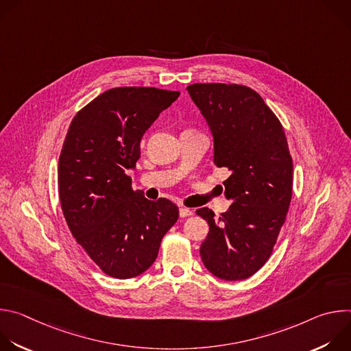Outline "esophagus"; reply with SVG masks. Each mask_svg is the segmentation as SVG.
<instances>
[{"mask_svg": "<svg viewBox=\"0 0 351 351\" xmlns=\"http://www.w3.org/2000/svg\"><path fill=\"white\" fill-rule=\"evenodd\" d=\"M179 215H180L182 218H184V217H190V215H193V210L186 208V207H182V208L179 210Z\"/></svg>", "mask_w": 351, "mask_h": 351, "instance_id": "1", "label": "esophagus"}]
</instances>
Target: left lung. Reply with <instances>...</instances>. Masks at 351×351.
<instances>
[{"label": "left lung", "mask_w": 351, "mask_h": 351, "mask_svg": "<svg viewBox=\"0 0 351 351\" xmlns=\"http://www.w3.org/2000/svg\"><path fill=\"white\" fill-rule=\"evenodd\" d=\"M214 137V164L232 173L223 182L232 199L215 217L204 207L197 215L210 225L199 247L206 268L225 280L254 275L272 254L286 221L293 189V161L282 123L263 97L241 84L187 86Z\"/></svg>", "instance_id": "8db88e82"}]
</instances>
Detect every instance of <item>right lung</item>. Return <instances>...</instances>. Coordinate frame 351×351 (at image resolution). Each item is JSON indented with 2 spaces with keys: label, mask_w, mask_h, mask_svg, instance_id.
I'll return each instance as SVG.
<instances>
[{
  "label": "right lung",
  "mask_w": 351,
  "mask_h": 351,
  "mask_svg": "<svg viewBox=\"0 0 351 351\" xmlns=\"http://www.w3.org/2000/svg\"><path fill=\"white\" fill-rule=\"evenodd\" d=\"M179 94L107 90L75 115L66 133L58 164L62 213L76 241L108 276L129 279L147 271L179 218L172 202H149L128 175L140 158L143 134Z\"/></svg>",
  "instance_id": "add662e5"
}]
</instances>
